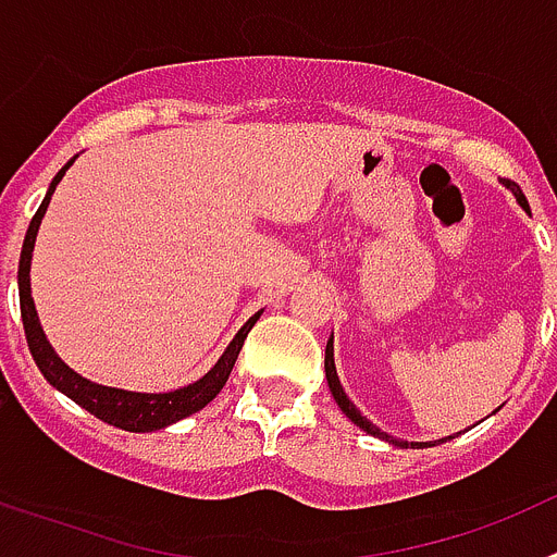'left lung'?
Returning a JSON list of instances; mask_svg holds the SVG:
<instances>
[{"instance_id":"8db88e82","label":"left lung","mask_w":557,"mask_h":557,"mask_svg":"<svg viewBox=\"0 0 557 557\" xmlns=\"http://www.w3.org/2000/svg\"><path fill=\"white\" fill-rule=\"evenodd\" d=\"M502 184H505V189H510L513 191V198L519 200V206L524 211H530V206H528V198H524V191L519 189V184H513V181H502ZM323 366H326V382H329V391H332V396H334V401H337V407L343 412H346L348 418H351L354 424L359 426V430L362 432H368V435H373V437H379V441H387V444H393V446H398V449H424V446H435V441H430V444H416V441H401V437H393V435H387V432H382L379 430L376 424H371V421H368L366 416H362V412L357 410V405H354L351 398L346 396V391H343V385H339V376H337V368H334V334L332 337H329V343H326V362H323ZM451 437L455 435H449V437H441V441H451ZM441 441H437V444H441Z\"/></svg>"}]
</instances>
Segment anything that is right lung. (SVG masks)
I'll use <instances>...</instances> for the list:
<instances>
[{"instance_id":"1","label":"right lung","mask_w":557,"mask_h":557,"mask_svg":"<svg viewBox=\"0 0 557 557\" xmlns=\"http://www.w3.org/2000/svg\"><path fill=\"white\" fill-rule=\"evenodd\" d=\"M75 159L66 161V166H61V172L52 178L41 206H38L36 218L29 220V228L27 234H24L22 259H18V304H22V321H24V334H27L29 354H33L38 371L44 373V379H47L49 385L55 387V391H61L63 396L72 398V401L81 405L83 410H88L91 416L106 421V424L120 426V430H127V432L164 430V426L175 424V421H181V418L203 410L211 398L223 391L225 382H228L231 368H234L236 357H239V351H243L245 337H248V332L253 329V323L259 321V314L262 312H256L253 318H248V323L234 334V339L228 343L223 357L211 366L209 373H203V376H200L198 382H191V385L178 387V391H170V393L122 391V387L97 385V382H91V379L72 371V368L58 357L55 348L49 346L47 334H44L41 329V321H38L36 301H33V293H29V264H33V248H36L38 225H41L44 214H47L52 191H55V186L61 184V178L66 175L69 166L75 164Z\"/></svg>"}]
</instances>
